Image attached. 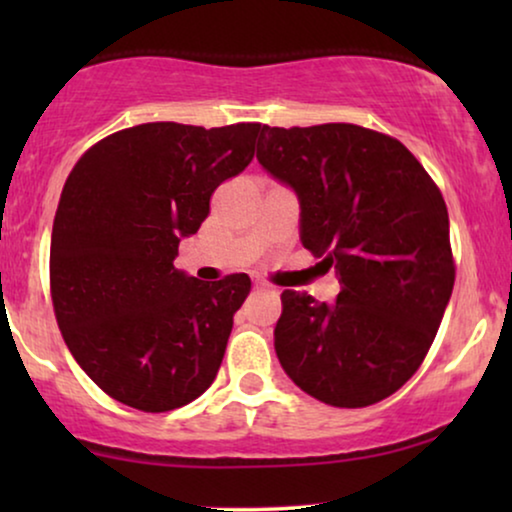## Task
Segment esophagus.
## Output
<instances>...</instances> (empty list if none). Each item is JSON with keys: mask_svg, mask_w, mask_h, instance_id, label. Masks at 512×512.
<instances>
[{"mask_svg": "<svg viewBox=\"0 0 512 512\" xmlns=\"http://www.w3.org/2000/svg\"><path fill=\"white\" fill-rule=\"evenodd\" d=\"M254 291L256 293H275V289H272L270 284H263V282H256L254 284Z\"/></svg>", "mask_w": 512, "mask_h": 512, "instance_id": "1", "label": "esophagus"}]
</instances>
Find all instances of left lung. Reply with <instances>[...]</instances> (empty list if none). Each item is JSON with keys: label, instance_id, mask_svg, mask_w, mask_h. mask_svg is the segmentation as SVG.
Listing matches in <instances>:
<instances>
[{"label": "left lung", "instance_id": "8db88e82", "mask_svg": "<svg viewBox=\"0 0 512 512\" xmlns=\"http://www.w3.org/2000/svg\"><path fill=\"white\" fill-rule=\"evenodd\" d=\"M258 163L300 205V242L342 291H284L275 352L305 394L366 408L422 366L450 303V219L438 186L394 137L352 123L270 128Z\"/></svg>", "mask_w": 512, "mask_h": 512}]
</instances>
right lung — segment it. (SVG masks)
<instances>
[{
	"mask_svg": "<svg viewBox=\"0 0 512 512\" xmlns=\"http://www.w3.org/2000/svg\"><path fill=\"white\" fill-rule=\"evenodd\" d=\"M261 123H144L83 153L51 235V293L69 352L111 398L144 412L214 382L251 279L205 284L174 268L209 198L254 158Z\"/></svg>",
	"mask_w": 512,
	"mask_h": 512,
	"instance_id": "add662e5",
	"label": "right lung"
}]
</instances>
